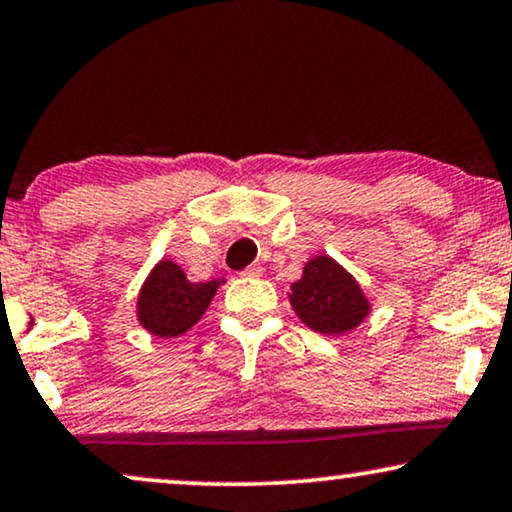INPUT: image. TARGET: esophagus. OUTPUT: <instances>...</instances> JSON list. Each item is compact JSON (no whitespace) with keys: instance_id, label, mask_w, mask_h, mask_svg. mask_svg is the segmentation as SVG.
Masks as SVG:
<instances>
[{"instance_id":"obj_1","label":"esophagus","mask_w":512,"mask_h":512,"mask_svg":"<svg viewBox=\"0 0 512 512\" xmlns=\"http://www.w3.org/2000/svg\"><path fill=\"white\" fill-rule=\"evenodd\" d=\"M262 267L260 264H250V267H245L243 269V276H250V278H257V276H262Z\"/></svg>"}]
</instances>
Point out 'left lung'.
I'll return each mask as SVG.
<instances>
[{
  "mask_svg": "<svg viewBox=\"0 0 512 512\" xmlns=\"http://www.w3.org/2000/svg\"><path fill=\"white\" fill-rule=\"evenodd\" d=\"M292 309L311 330L323 335H342L367 316V302L358 283L332 260L313 257L304 276L288 292Z\"/></svg>",
  "mask_w": 512,
  "mask_h": 512,
  "instance_id": "obj_1",
  "label": "left lung"
}]
</instances>
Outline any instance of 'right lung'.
<instances>
[{"instance_id":"obj_1","label":"right lung","mask_w":512,"mask_h":512,"mask_svg":"<svg viewBox=\"0 0 512 512\" xmlns=\"http://www.w3.org/2000/svg\"><path fill=\"white\" fill-rule=\"evenodd\" d=\"M217 285V281L189 283L185 271L163 260L142 285L138 299L140 323L156 337L182 335L208 309Z\"/></svg>"}]
</instances>
